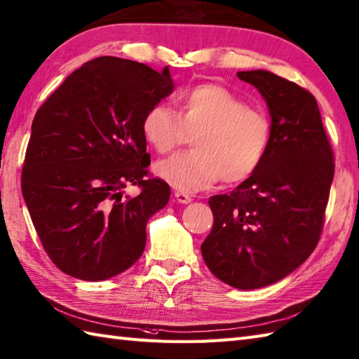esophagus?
Masks as SVG:
<instances>
[{"instance_id":"obj_1","label":"esophagus","mask_w":359,"mask_h":359,"mask_svg":"<svg viewBox=\"0 0 359 359\" xmlns=\"http://www.w3.org/2000/svg\"><path fill=\"white\" fill-rule=\"evenodd\" d=\"M174 198H175V201L180 202V203H189V202H191V196L184 193V191H175L174 193Z\"/></svg>"}]
</instances>
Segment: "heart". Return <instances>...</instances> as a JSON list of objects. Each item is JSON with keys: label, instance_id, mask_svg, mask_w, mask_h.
Wrapping results in <instances>:
<instances>
[{"label": "heart", "instance_id": "b5f03b06", "mask_svg": "<svg viewBox=\"0 0 359 359\" xmlns=\"http://www.w3.org/2000/svg\"><path fill=\"white\" fill-rule=\"evenodd\" d=\"M142 130L158 154H170L191 135L193 149L160 161L156 171L184 191H199L222 180H249L268 156L272 129L264 111L219 83H198L177 96V114L165 104L146 111Z\"/></svg>", "mask_w": 359, "mask_h": 359}]
</instances>
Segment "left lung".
<instances>
[{
    "mask_svg": "<svg viewBox=\"0 0 359 359\" xmlns=\"http://www.w3.org/2000/svg\"><path fill=\"white\" fill-rule=\"evenodd\" d=\"M236 76L268 102L271 147L249 180L208 199L213 229L201 250L221 282L255 290L297 269L318 245L334 156L310 91L264 69Z\"/></svg>",
    "mask_w": 359,
    "mask_h": 359,
    "instance_id": "obj_1",
    "label": "left lung"
}]
</instances>
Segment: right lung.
<instances>
[{
  "label": "right lung",
  "instance_id": "add662e5",
  "mask_svg": "<svg viewBox=\"0 0 359 359\" xmlns=\"http://www.w3.org/2000/svg\"><path fill=\"white\" fill-rule=\"evenodd\" d=\"M170 69L102 55L69 74L32 121L21 191L48 257L68 276L101 282L129 269L146 222L170 201L147 171L142 123L171 93ZM129 183L135 198L122 196Z\"/></svg>",
  "mask_w": 359,
  "mask_h": 359
}]
</instances>
